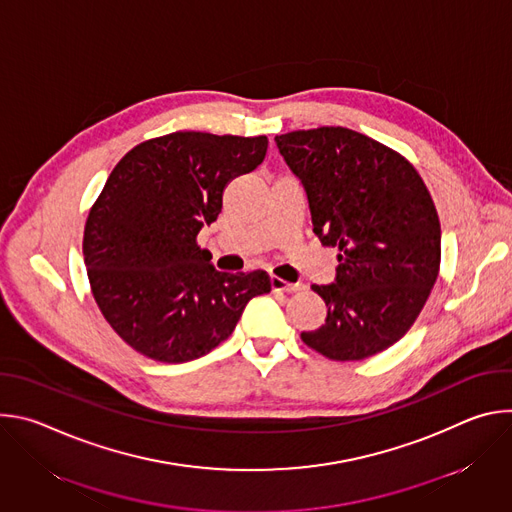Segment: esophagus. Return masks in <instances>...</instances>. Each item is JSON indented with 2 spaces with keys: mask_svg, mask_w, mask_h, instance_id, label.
<instances>
[{
  "mask_svg": "<svg viewBox=\"0 0 512 512\" xmlns=\"http://www.w3.org/2000/svg\"><path fill=\"white\" fill-rule=\"evenodd\" d=\"M269 281H271L273 291H300V289H304L302 283H289V281H283L281 277H275V275H271Z\"/></svg>",
  "mask_w": 512,
  "mask_h": 512,
  "instance_id": "1",
  "label": "esophagus"
}]
</instances>
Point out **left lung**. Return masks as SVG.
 Wrapping results in <instances>:
<instances>
[{
    "label": "left lung",
    "instance_id": "left-lung-1",
    "mask_svg": "<svg viewBox=\"0 0 512 512\" xmlns=\"http://www.w3.org/2000/svg\"><path fill=\"white\" fill-rule=\"evenodd\" d=\"M279 154L308 194L314 233L338 247L336 281L312 285L326 322L302 340L332 360H362L413 326L440 273L442 227L413 164L346 127L289 131Z\"/></svg>",
    "mask_w": 512,
    "mask_h": 512
}]
</instances>
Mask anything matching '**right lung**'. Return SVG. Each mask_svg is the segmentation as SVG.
Segmentation results:
<instances>
[{
  "label": "right lung",
  "instance_id": "obj_1",
  "mask_svg": "<svg viewBox=\"0 0 512 512\" xmlns=\"http://www.w3.org/2000/svg\"><path fill=\"white\" fill-rule=\"evenodd\" d=\"M267 143L176 131L141 141L109 174L83 255L101 314L139 354L194 360L233 334L251 298L271 291L265 271H216L196 243L221 212L225 186L263 162Z\"/></svg>",
  "mask_w": 512,
  "mask_h": 512
}]
</instances>
